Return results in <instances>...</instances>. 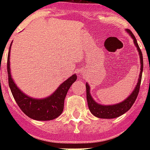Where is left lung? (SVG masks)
Here are the masks:
<instances>
[{
    "label": "left lung",
    "instance_id": "1",
    "mask_svg": "<svg viewBox=\"0 0 150 150\" xmlns=\"http://www.w3.org/2000/svg\"><path fill=\"white\" fill-rule=\"evenodd\" d=\"M126 31L130 35L131 37L132 38L133 41H134V44H135V46L137 48V50L139 52V54L140 64L141 65H140V73L139 76V79H138L137 84L135 86L134 90L132 92V93L125 100L118 103L111 105H103L96 102L93 100V96H91V93H90V86L88 84V82H86V98L87 102H88V106H89V109L94 116L96 117H99V118H115V117H117L124 114L132 107V106L136 98H137L138 94H139L140 84H141V79H142V71H143L142 54L141 50H140L139 47L138 45L137 40H136L135 36L133 35L132 33L129 29H126Z\"/></svg>",
    "mask_w": 150,
    "mask_h": 150
}]
</instances>
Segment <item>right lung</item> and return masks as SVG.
I'll list each match as a JSON object with an SVG mask.
<instances>
[{"label":"right lung","mask_w":150,"mask_h":150,"mask_svg":"<svg viewBox=\"0 0 150 150\" xmlns=\"http://www.w3.org/2000/svg\"><path fill=\"white\" fill-rule=\"evenodd\" d=\"M8 57V85L13 97L17 104L25 114L36 121H50L57 118L62 114L64 110V103L68 89L71 86L77 79V75L74 74L62 82L50 96L43 99L33 98L24 93L15 84L11 75L10 51Z\"/></svg>","instance_id":"obj_1"}]
</instances>
